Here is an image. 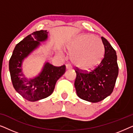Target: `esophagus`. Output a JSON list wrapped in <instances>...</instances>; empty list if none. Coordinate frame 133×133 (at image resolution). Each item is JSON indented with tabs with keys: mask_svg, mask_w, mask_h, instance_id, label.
I'll use <instances>...</instances> for the list:
<instances>
[{
	"mask_svg": "<svg viewBox=\"0 0 133 133\" xmlns=\"http://www.w3.org/2000/svg\"><path fill=\"white\" fill-rule=\"evenodd\" d=\"M71 68H72L71 65H70V64H66V70H70V69H71Z\"/></svg>",
	"mask_w": 133,
	"mask_h": 133,
	"instance_id": "esophagus-1",
	"label": "esophagus"
}]
</instances>
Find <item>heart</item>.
<instances>
[{
	"mask_svg": "<svg viewBox=\"0 0 133 133\" xmlns=\"http://www.w3.org/2000/svg\"><path fill=\"white\" fill-rule=\"evenodd\" d=\"M74 65L83 70L93 68L101 62L104 55V45L99 38L91 34L78 36L69 45Z\"/></svg>",
	"mask_w": 133,
	"mask_h": 133,
	"instance_id": "heart-1",
	"label": "heart"
}]
</instances>
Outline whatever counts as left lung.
I'll return each instance as SVG.
<instances>
[{
  "label": "left lung",
  "instance_id": "left-lung-1",
  "mask_svg": "<svg viewBox=\"0 0 133 133\" xmlns=\"http://www.w3.org/2000/svg\"><path fill=\"white\" fill-rule=\"evenodd\" d=\"M104 57L99 65L91 71L75 69L74 86L78 97L85 101L96 103L112 93L119 73L117 55L114 49L104 37Z\"/></svg>",
  "mask_w": 133,
  "mask_h": 133
}]
</instances>
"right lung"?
<instances>
[{
	"label": "right lung",
	"mask_w": 133,
	"mask_h": 133,
	"mask_svg": "<svg viewBox=\"0 0 133 133\" xmlns=\"http://www.w3.org/2000/svg\"><path fill=\"white\" fill-rule=\"evenodd\" d=\"M46 30L37 31L27 36L17 43L9 61L11 79L14 89L27 101L35 102L50 96L53 92L57 80L65 73L66 67L54 66L45 62L38 76L27 79L22 72V63L41 42L48 39Z\"/></svg>",
	"instance_id": "right-lung-1"
}]
</instances>
